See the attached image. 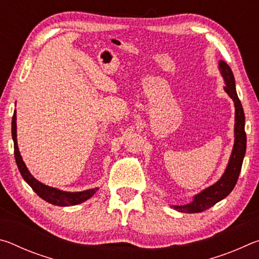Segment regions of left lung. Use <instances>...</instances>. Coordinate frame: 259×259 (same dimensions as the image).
<instances>
[{
	"label": "left lung",
	"instance_id": "left-lung-1",
	"mask_svg": "<svg viewBox=\"0 0 259 259\" xmlns=\"http://www.w3.org/2000/svg\"><path fill=\"white\" fill-rule=\"evenodd\" d=\"M219 71L222 76L224 77L225 93L230 96L234 102L235 107V123H234V145L232 150L229 164L223 176L213 185L205 188L199 194H196L193 201L184 205H174V208L179 212L196 213L202 212L204 210L211 208L219 201L225 199L230 193L233 191L236 182H238L239 175L242 166L243 157L245 154V147H247V136L244 131V113L240 99L238 97L235 89L234 75L231 67L225 61H219Z\"/></svg>",
	"mask_w": 259,
	"mask_h": 259
}]
</instances>
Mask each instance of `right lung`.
<instances>
[{"mask_svg": "<svg viewBox=\"0 0 259 259\" xmlns=\"http://www.w3.org/2000/svg\"><path fill=\"white\" fill-rule=\"evenodd\" d=\"M17 116L16 111L12 116V126H11V134L12 139H14V145H15V159L18 165V169L23 176L24 181L28 184V185L33 188V191L36 194L42 198L47 202L51 204L59 205V207H68V205H75L78 203H82L90 199L96 192L98 191V188H91V190L82 191V192H65L60 191L58 188L50 187L48 185H45L41 182H38L37 179H35L32 174L28 171L27 166H26L25 162L23 161V157L20 155L18 144H17Z\"/></svg>", "mask_w": 259, "mask_h": 259, "instance_id": "add662e5", "label": "right lung"}]
</instances>
